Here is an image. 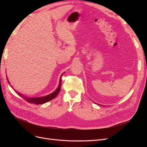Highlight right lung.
Instances as JSON below:
<instances>
[{"instance_id": "add662e5", "label": "right lung", "mask_w": 147, "mask_h": 147, "mask_svg": "<svg viewBox=\"0 0 147 147\" xmlns=\"http://www.w3.org/2000/svg\"><path fill=\"white\" fill-rule=\"evenodd\" d=\"M63 74H62L61 76L60 80H59V85L58 88L56 89V90L55 91H54L50 94L47 95V96H44V97H34V98H28V97H25L24 95L20 94V92H16L17 94H18L19 96H20L21 97H23V98L26 101L29 102V103H31V104H44V103H46V102L54 99L55 97H56L57 96V94H58V93L59 92V91L61 90V80H62L61 77H62V76H63ZM7 80H8V79H7ZM8 83H9V82H8Z\"/></svg>"}]
</instances>
